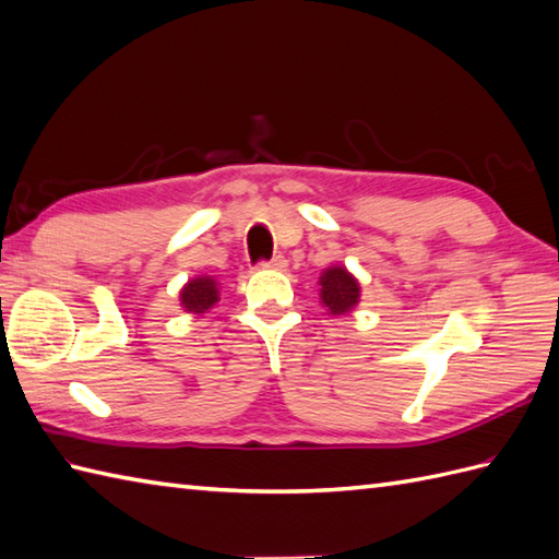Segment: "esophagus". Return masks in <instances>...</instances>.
Wrapping results in <instances>:
<instances>
[{
  "instance_id": "esophagus-1",
  "label": "esophagus",
  "mask_w": 559,
  "mask_h": 559,
  "mask_svg": "<svg viewBox=\"0 0 559 559\" xmlns=\"http://www.w3.org/2000/svg\"><path fill=\"white\" fill-rule=\"evenodd\" d=\"M261 266H264V269H276V271H281V269H286V259H283L281 254L271 257V259H261Z\"/></svg>"
}]
</instances>
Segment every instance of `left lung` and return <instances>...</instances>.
I'll return each mask as SVG.
<instances>
[{
    "instance_id": "1",
    "label": "left lung",
    "mask_w": 559,
    "mask_h": 559,
    "mask_svg": "<svg viewBox=\"0 0 559 559\" xmlns=\"http://www.w3.org/2000/svg\"><path fill=\"white\" fill-rule=\"evenodd\" d=\"M322 286V302L331 314L350 312L360 298V286L343 266H331L319 278Z\"/></svg>"
}]
</instances>
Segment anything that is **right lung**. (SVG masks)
I'll list each match as a JSON object with an SVG mask.
<instances>
[{
  "mask_svg": "<svg viewBox=\"0 0 559 559\" xmlns=\"http://www.w3.org/2000/svg\"><path fill=\"white\" fill-rule=\"evenodd\" d=\"M180 300H182V307H185L187 312H194V314L206 312L209 307H213V305L218 302L216 281L206 278V276L189 281L187 286L182 288V293H180Z\"/></svg>",
  "mask_w": 559,
  "mask_h": 559,
  "instance_id": "right-lung-1",
  "label": "right lung"
}]
</instances>
